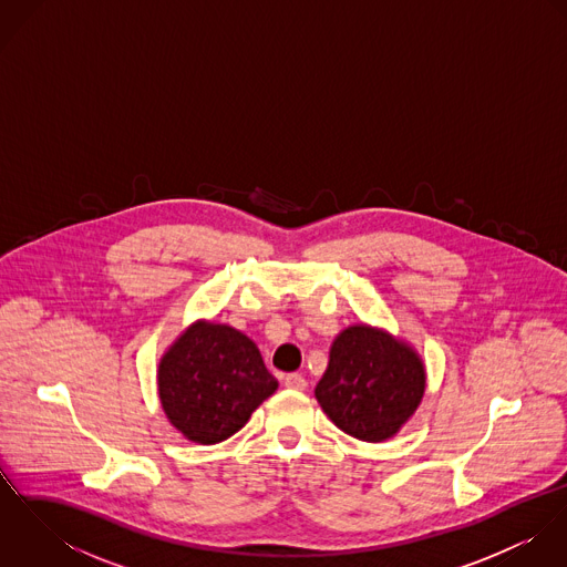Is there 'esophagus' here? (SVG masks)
<instances>
[{"label":"esophagus","mask_w":567,"mask_h":567,"mask_svg":"<svg viewBox=\"0 0 567 567\" xmlns=\"http://www.w3.org/2000/svg\"><path fill=\"white\" fill-rule=\"evenodd\" d=\"M284 384H286V389H290V391H306V386H308V382H306L299 373H288V375L284 378Z\"/></svg>","instance_id":"esophagus-1"}]
</instances>
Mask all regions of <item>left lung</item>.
Segmentation results:
<instances>
[{
    "mask_svg": "<svg viewBox=\"0 0 567 567\" xmlns=\"http://www.w3.org/2000/svg\"><path fill=\"white\" fill-rule=\"evenodd\" d=\"M425 393V364L416 349L382 327L342 329L315 395L344 434L382 443L405 425Z\"/></svg>",
    "mask_w": 567,
    "mask_h": 567,
    "instance_id": "1",
    "label": "left lung"
}]
</instances>
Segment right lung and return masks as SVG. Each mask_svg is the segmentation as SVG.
I'll use <instances>...</instances> for the list:
<instances>
[{"mask_svg":"<svg viewBox=\"0 0 567 567\" xmlns=\"http://www.w3.org/2000/svg\"><path fill=\"white\" fill-rule=\"evenodd\" d=\"M157 386L169 423L187 441L216 445L243 430L279 382L243 331L198 319L165 349Z\"/></svg>","mask_w":567,"mask_h":567,"instance_id":"add662e5","label":"right lung"}]
</instances>
